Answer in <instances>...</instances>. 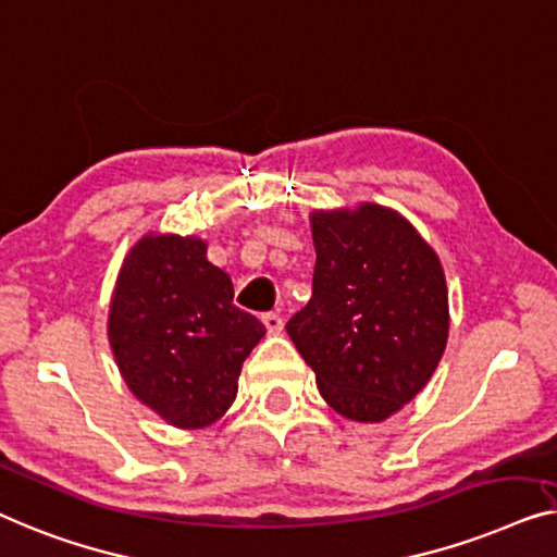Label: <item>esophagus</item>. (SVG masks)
<instances>
[{"label":"esophagus","mask_w":557,"mask_h":557,"mask_svg":"<svg viewBox=\"0 0 557 557\" xmlns=\"http://www.w3.org/2000/svg\"><path fill=\"white\" fill-rule=\"evenodd\" d=\"M262 323H264V327H268V333L270 335H280L282 333V318L277 315V312H268V315H262Z\"/></svg>","instance_id":"esophagus-1"}]
</instances>
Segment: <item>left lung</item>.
<instances>
[{
  "instance_id": "1",
  "label": "left lung",
  "mask_w": 557,
  "mask_h": 557,
  "mask_svg": "<svg viewBox=\"0 0 557 557\" xmlns=\"http://www.w3.org/2000/svg\"><path fill=\"white\" fill-rule=\"evenodd\" d=\"M310 232L312 297L287 335L331 409L379 424L424 391L444 356V268L409 219L373 201L310 211Z\"/></svg>"
}]
</instances>
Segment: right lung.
I'll list each match as a JSON object with an SVG mask.
<instances>
[{"label": "right lung", "mask_w": 557, "mask_h": 557, "mask_svg": "<svg viewBox=\"0 0 557 557\" xmlns=\"http://www.w3.org/2000/svg\"><path fill=\"white\" fill-rule=\"evenodd\" d=\"M232 300L230 275L194 234L148 232L123 257L108 343L131 394L166 424L203 429L237 398L264 325Z\"/></svg>", "instance_id": "obj_1"}]
</instances>
